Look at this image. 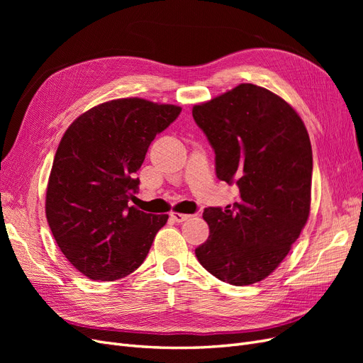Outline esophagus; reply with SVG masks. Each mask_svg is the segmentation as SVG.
Masks as SVG:
<instances>
[{
    "label": "esophagus",
    "instance_id": "obj_1",
    "mask_svg": "<svg viewBox=\"0 0 363 363\" xmlns=\"http://www.w3.org/2000/svg\"><path fill=\"white\" fill-rule=\"evenodd\" d=\"M175 223H183V221H186V219H189L191 218V215H188V213H179V212H171V215H169Z\"/></svg>",
    "mask_w": 363,
    "mask_h": 363
}]
</instances>
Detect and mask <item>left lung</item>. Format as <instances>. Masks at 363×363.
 I'll return each instance as SVG.
<instances>
[{"label":"left lung","mask_w":363,"mask_h":363,"mask_svg":"<svg viewBox=\"0 0 363 363\" xmlns=\"http://www.w3.org/2000/svg\"><path fill=\"white\" fill-rule=\"evenodd\" d=\"M192 116L215 151L216 177L236 183L240 195L225 208H204L211 233L195 256L221 281L257 283L288 256L309 218V133L283 98L251 83L194 106Z\"/></svg>","instance_id":"obj_1"}]
</instances>
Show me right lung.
I'll return each mask as SVG.
<instances>
[{"instance_id": "1", "label": "right lung", "mask_w": 363, "mask_h": 363, "mask_svg": "<svg viewBox=\"0 0 363 363\" xmlns=\"http://www.w3.org/2000/svg\"><path fill=\"white\" fill-rule=\"evenodd\" d=\"M182 107L119 98L92 107L65 131L50 172L45 213L71 265L92 280L113 281L138 269L168 215L130 206L136 172L157 133Z\"/></svg>"}]
</instances>
